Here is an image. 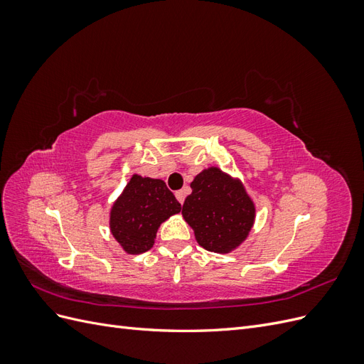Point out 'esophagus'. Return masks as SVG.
<instances>
[{"instance_id":"obj_1","label":"esophagus","mask_w":364,"mask_h":364,"mask_svg":"<svg viewBox=\"0 0 364 364\" xmlns=\"http://www.w3.org/2000/svg\"><path fill=\"white\" fill-rule=\"evenodd\" d=\"M185 194H186V191H185V190L176 191V199L179 200V203H183V200H185Z\"/></svg>"}]
</instances>
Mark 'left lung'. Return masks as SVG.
<instances>
[{
  "label": "left lung",
  "instance_id": "8db88e82",
  "mask_svg": "<svg viewBox=\"0 0 364 364\" xmlns=\"http://www.w3.org/2000/svg\"><path fill=\"white\" fill-rule=\"evenodd\" d=\"M182 215L203 249L229 253L247 238L255 222V203L240 179L209 167L191 182Z\"/></svg>",
  "mask_w": 364,
  "mask_h": 364
}]
</instances>
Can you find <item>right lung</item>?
Instances as JSON below:
<instances>
[{
    "instance_id": "1",
    "label": "right lung",
    "mask_w": 364,
    "mask_h": 364,
    "mask_svg": "<svg viewBox=\"0 0 364 364\" xmlns=\"http://www.w3.org/2000/svg\"><path fill=\"white\" fill-rule=\"evenodd\" d=\"M181 209L164 181L134 174L111 208L109 228L126 253L139 255L155 245L161 223Z\"/></svg>"
}]
</instances>
